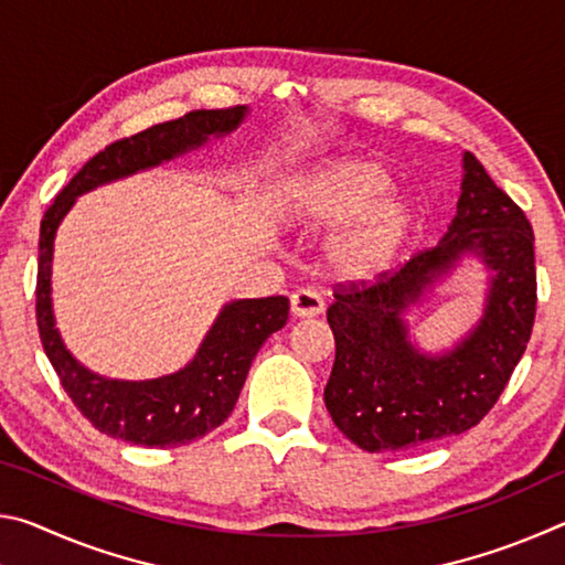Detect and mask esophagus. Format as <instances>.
Masks as SVG:
<instances>
[{
	"label": "esophagus",
	"mask_w": 565,
	"mask_h": 565,
	"mask_svg": "<svg viewBox=\"0 0 565 565\" xmlns=\"http://www.w3.org/2000/svg\"><path fill=\"white\" fill-rule=\"evenodd\" d=\"M323 311V299L317 291L299 289L291 294V313L296 319H313Z\"/></svg>",
	"instance_id": "34e87169"
}]
</instances>
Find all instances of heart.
Returning <instances> with one entry per match:
<instances>
[{"label": "heart", "mask_w": 565, "mask_h": 565, "mask_svg": "<svg viewBox=\"0 0 565 565\" xmlns=\"http://www.w3.org/2000/svg\"><path fill=\"white\" fill-rule=\"evenodd\" d=\"M391 171L374 159L323 161L296 181L286 218L301 232L335 228L323 262L341 281L371 284L394 269L416 228V206L391 189Z\"/></svg>", "instance_id": "1"}]
</instances>
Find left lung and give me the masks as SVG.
Instances as JSON below:
<instances>
[{
    "mask_svg": "<svg viewBox=\"0 0 565 565\" xmlns=\"http://www.w3.org/2000/svg\"><path fill=\"white\" fill-rule=\"evenodd\" d=\"M468 255L490 274L482 319L451 350H418L403 313ZM533 259L529 218L463 151L461 196L441 242L374 286L351 284L333 294L327 321L337 359L323 401L339 431L379 454L476 426L499 401L531 339Z\"/></svg>",
    "mask_w": 565,
    "mask_h": 565,
    "instance_id": "8db88e82",
    "label": "left lung"
}]
</instances>
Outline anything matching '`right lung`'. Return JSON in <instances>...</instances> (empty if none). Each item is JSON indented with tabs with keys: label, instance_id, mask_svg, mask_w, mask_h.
I'll use <instances>...</instances> for the list:
<instances>
[{
	"label": "right lung",
	"instance_id": "1",
	"mask_svg": "<svg viewBox=\"0 0 565 565\" xmlns=\"http://www.w3.org/2000/svg\"><path fill=\"white\" fill-rule=\"evenodd\" d=\"M248 107L199 109L181 119L157 124L129 139L114 141L79 169L54 204L46 209L40 228V274H36V323L46 359L60 376L74 406L92 420L94 428L134 446L171 448L222 426L236 406L248 369L264 341L286 327L289 299H234L224 303L204 341L199 343L184 369L174 374L124 381L89 371L72 356L54 321L52 309V259L54 238L62 218L70 214L76 196L109 181L154 169L186 151L204 147L242 127Z\"/></svg>",
	"mask_w": 565,
	"mask_h": 565
}]
</instances>
